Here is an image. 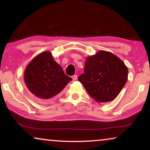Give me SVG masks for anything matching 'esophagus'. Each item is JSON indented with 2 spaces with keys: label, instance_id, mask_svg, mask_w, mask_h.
I'll return each instance as SVG.
<instances>
[{
  "label": "esophagus",
  "instance_id": "esophagus-1",
  "mask_svg": "<svg viewBox=\"0 0 150 150\" xmlns=\"http://www.w3.org/2000/svg\"><path fill=\"white\" fill-rule=\"evenodd\" d=\"M71 78H72V79L74 80V81H76V80L77 79V75H74L71 76Z\"/></svg>",
  "mask_w": 150,
  "mask_h": 150
}]
</instances>
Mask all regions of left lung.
<instances>
[{
    "mask_svg": "<svg viewBox=\"0 0 150 150\" xmlns=\"http://www.w3.org/2000/svg\"><path fill=\"white\" fill-rule=\"evenodd\" d=\"M84 71L78 80L98 102L113 100L128 79V68L124 62L115 54L103 50L86 59Z\"/></svg>",
    "mask_w": 150,
    "mask_h": 150,
    "instance_id": "left-lung-1",
    "label": "left lung"
}]
</instances>
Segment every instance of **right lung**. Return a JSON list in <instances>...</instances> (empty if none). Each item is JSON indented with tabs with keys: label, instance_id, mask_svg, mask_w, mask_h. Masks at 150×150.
<instances>
[{
	"label": "right lung",
	"instance_id": "add662e5",
	"mask_svg": "<svg viewBox=\"0 0 150 150\" xmlns=\"http://www.w3.org/2000/svg\"><path fill=\"white\" fill-rule=\"evenodd\" d=\"M71 80L49 52L35 57L24 71V81L28 89L42 100L53 99Z\"/></svg>",
	"mask_w": 150,
	"mask_h": 150
}]
</instances>
